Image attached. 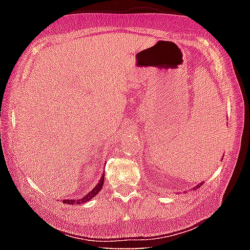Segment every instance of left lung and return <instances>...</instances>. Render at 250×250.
I'll list each match as a JSON object with an SVG mask.
<instances>
[{"instance_id": "left-lung-1", "label": "left lung", "mask_w": 250, "mask_h": 250, "mask_svg": "<svg viewBox=\"0 0 250 250\" xmlns=\"http://www.w3.org/2000/svg\"><path fill=\"white\" fill-rule=\"evenodd\" d=\"M202 184H203V181H202V183H201V184H199V185H198V186H197V188H200V187H201V186H202Z\"/></svg>"}]
</instances>
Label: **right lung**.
<instances>
[{"instance_id": "right-lung-1", "label": "right lung", "mask_w": 250, "mask_h": 250, "mask_svg": "<svg viewBox=\"0 0 250 250\" xmlns=\"http://www.w3.org/2000/svg\"><path fill=\"white\" fill-rule=\"evenodd\" d=\"M103 183H104V174L102 175V177H101L99 183L97 184V186H96V187L93 188V190L90 191L88 194H86L83 198L78 199V200H75V199H65V200H62V201H63V203H65V204H75V203H76V204H80V203H85V202H87L88 200L94 198L95 196L101 191V188H102V187H103Z\"/></svg>"}]
</instances>
